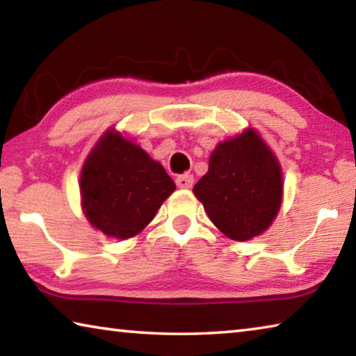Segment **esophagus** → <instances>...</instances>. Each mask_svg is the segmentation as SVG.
Segmentation results:
<instances>
[{"mask_svg": "<svg viewBox=\"0 0 356 356\" xmlns=\"http://www.w3.org/2000/svg\"><path fill=\"white\" fill-rule=\"evenodd\" d=\"M193 182H195V179H193L191 174H182L176 179V185L179 188H191Z\"/></svg>", "mask_w": 356, "mask_h": 356, "instance_id": "esophagus-1", "label": "esophagus"}]
</instances>
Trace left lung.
<instances>
[{"label": "left lung", "instance_id": "1", "mask_svg": "<svg viewBox=\"0 0 356 356\" xmlns=\"http://www.w3.org/2000/svg\"><path fill=\"white\" fill-rule=\"evenodd\" d=\"M282 170L254 129L216 144L209 171L193 186L209 218L236 242L261 236L282 204Z\"/></svg>", "mask_w": 356, "mask_h": 356}]
</instances>
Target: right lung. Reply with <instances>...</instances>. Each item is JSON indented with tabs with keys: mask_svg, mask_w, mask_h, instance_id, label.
Masks as SVG:
<instances>
[{
	"mask_svg": "<svg viewBox=\"0 0 356 356\" xmlns=\"http://www.w3.org/2000/svg\"><path fill=\"white\" fill-rule=\"evenodd\" d=\"M176 184L140 144L108 129L84 160L80 174L83 213L111 238L140 234Z\"/></svg>",
	"mask_w": 356,
	"mask_h": 356,
	"instance_id": "1",
	"label": "right lung"
}]
</instances>
